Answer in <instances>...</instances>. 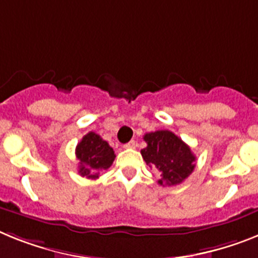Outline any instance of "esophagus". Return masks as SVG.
Instances as JSON below:
<instances>
[{"label":"esophagus","instance_id":"obj_1","mask_svg":"<svg viewBox=\"0 0 258 258\" xmlns=\"http://www.w3.org/2000/svg\"><path fill=\"white\" fill-rule=\"evenodd\" d=\"M136 147V143H135V140H131V142H128L127 143V144H124V148H135Z\"/></svg>","mask_w":258,"mask_h":258}]
</instances>
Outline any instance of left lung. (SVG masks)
I'll return each instance as SVG.
<instances>
[{
  "instance_id": "8db88e82",
  "label": "left lung",
  "mask_w": 258,
  "mask_h": 258,
  "mask_svg": "<svg viewBox=\"0 0 258 258\" xmlns=\"http://www.w3.org/2000/svg\"><path fill=\"white\" fill-rule=\"evenodd\" d=\"M147 147L142 149V156L149 168H156L161 173L159 183L173 186L181 183L196 168V156L185 142L172 131L160 130L144 135Z\"/></svg>"
}]
</instances>
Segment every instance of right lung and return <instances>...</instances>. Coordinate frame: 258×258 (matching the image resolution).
I'll use <instances>...</instances> for the list:
<instances>
[{
  "instance_id": "add662e5",
  "label": "right lung",
  "mask_w": 258,
  "mask_h": 258,
  "mask_svg": "<svg viewBox=\"0 0 258 258\" xmlns=\"http://www.w3.org/2000/svg\"><path fill=\"white\" fill-rule=\"evenodd\" d=\"M76 157L80 161V174L86 178L96 179L101 170L109 169L111 166L115 153L101 136L96 133H89L76 147Z\"/></svg>"
}]
</instances>
